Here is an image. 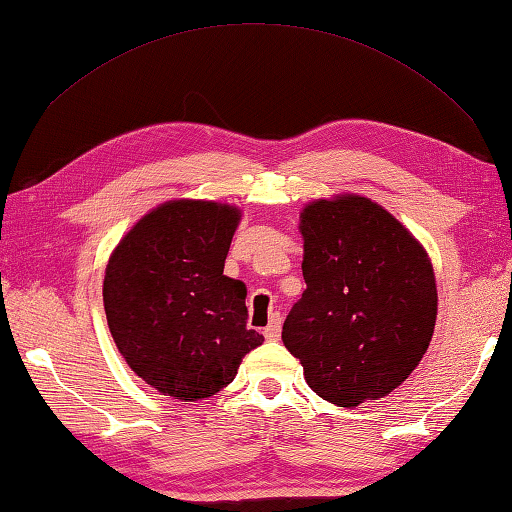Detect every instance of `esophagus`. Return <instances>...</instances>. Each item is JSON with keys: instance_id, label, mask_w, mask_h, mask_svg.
<instances>
[{"instance_id": "esophagus-1", "label": "esophagus", "mask_w": 512, "mask_h": 512, "mask_svg": "<svg viewBox=\"0 0 512 512\" xmlns=\"http://www.w3.org/2000/svg\"><path fill=\"white\" fill-rule=\"evenodd\" d=\"M280 329H282L280 313H273L271 315V322H268V327L264 329V338L266 340H277V338H280Z\"/></svg>"}]
</instances>
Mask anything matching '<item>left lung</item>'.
Segmentation results:
<instances>
[{
    "instance_id": "left-lung-1",
    "label": "left lung",
    "mask_w": 512,
    "mask_h": 512,
    "mask_svg": "<svg viewBox=\"0 0 512 512\" xmlns=\"http://www.w3.org/2000/svg\"><path fill=\"white\" fill-rule=\"evenodd\" d=\"M300 232L306 291L286 315L284 347L300 358L306 383L324 401H378L430 347V257L401 221L358 194L309 203Z\"/></svg>"
}]
</instances>
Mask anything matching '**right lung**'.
Segmentation results:
<instances>
[{
	"label": "right lung",
	"mask_w": 512,
	"mask_h": 512,
	"mask_svg": "<svg viewBox=\"0 0 512 512\" xmlns=\"http://www.w3.org/2000/svg\"><path fill=\"white\" fill-rule=\"evenodd\" d=\"M241 212L179 199L154 208L109 257L102 302L127 365L179 401L217 394L264 338L246 327V284L224 275Z\"/></svg>",
	"instance_id": "1"
}]
</instances>
